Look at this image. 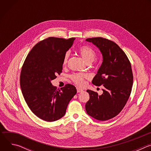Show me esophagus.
Instances as JSON below:
<instances>
[{
    "label": "esophagus",
    "instance_id": "34e87169",
    "mask_svg": "<svg viewBox=\"0 0 151 151\" xmlns=\"http://www.w3.org/2000/svg\"><path fill=\"white\" fill-rule=\"evenodd\" d=\"M76 89H77V92H78V93H81V92L83 91V90L81 89V88H77Z\"/></svg>",
    "mask_w": 151,
    "mask_h": 151
}]
</instances>
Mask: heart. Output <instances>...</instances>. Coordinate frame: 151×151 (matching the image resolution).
Here are the masks:
<instances>
[{"mask_svg": "<svg viewBox=\"0 0 151 151\" xmlns=\"http://www.w3.org/2000/svg\"><path fill=\"white\" fill-rule=\"evenodd\" d=\"M79 52L86 63H91L96 58V52L88 46H82L79 48ZM70 52H66L64 54L63 63L66 64L68 63ZM87 78V75L84 73H75L71 76L72 81L78 85L82 87L85 85V79Z\"/></svg>", "mask_w": 151, "mask_h": 151, "instance_id": "1", "label": "heart"}]
</instances>
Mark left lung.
I'll use <instances>...</instances> for the list:
<instances>
[{
    "mask_svg": "<svg viewBox=\"0 0 151 151\" xmlns=\"http://www.w3.org/2000/svg\"><path fill=\"white\" fill-rule=\"evenodd\" d=\"M100 50L103 62L92 83L103 85L101 95L92 90L87 92L90 100L85 104L87 114L96 119H110L122 110L130 96L133 76L130 61L125 52L115 42L103 37L86 39Z\"/></svg>",
    "mask_w": 151,
    "mask_h": 151,
    "instance_id": "8db88e82",
    "label": "left lung"
}]
</instances>
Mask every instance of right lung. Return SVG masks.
<instances>
[{
	"mask_svg": "<svg viewBox=\"0 0 151 151\" xmlns=\"http://www.w3.org/2000/svg\"><path fill=\"white\" fill-rule=\"evenodd\" d=\"M75 39L50 37L38 42L27 55L21 69L20 87L24 100L32 112L45 121L62 118L77 93L73 85L67 84L57 90L51 83L62 72L64 54Z\"/></svg>",
	"mask_w": 151,
	"mask_h": 151,
	"instance_id": "obj_1",
	"label": "right lung"
}]
</instances>
